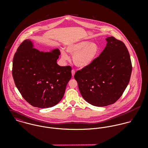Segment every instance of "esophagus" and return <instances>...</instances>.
I'll use <instances>...</instances> for the list:
<instances>
[{
  "mask_svg": "<svg viewBox=\"0 0 148 148\" xmlns=\"http://www.w3.org/2000/svg\"><path fill=\"white\" fill-rule=\"evenodd\" d=\"M71 73H72V77H73L74 75H75V71L74 69H72V70L71 71Z\"/></svg>",
  "mask_w": 148,
  "mask_h": 148,
  "instance_id": "esophagus-1",
  "label": "esophagus"
}]
</instances>
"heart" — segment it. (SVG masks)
I'll return each mask as SVG.
<instances>
[{
	"label": "heart",
	"mask_w": 148,
	"mask_h": 148,
	"mask_svg": "<svg viewBox=\"0 0 148 148\" xmlns=\"http://www.w3.org/2000/svg\"><path fill=\"white\" fill-rule=\"evenodd\" d=\"M66 51L73 55V62L76 66L85 67L90 64L97 58L100 53V48L95 42L80 41L68 45ZM61 53L63 60L66 61L69 59L64 49L62 50Z\"/></svg>",
	"instance_id": "obj_1"
}]
</instances>
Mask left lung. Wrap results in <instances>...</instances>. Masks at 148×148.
<instances>
[{
    "label": "left lung",
    "instance_id": "1",
    "mask_svg": "<svg viewBox=\"0 0 148 148\" xmlns=\"http://www.w3.org/2000/svg\"><path fill=\"white\" fill-rule=\"evenodd\" d=\"M106 45L94 62L74 76L85 100L92 106L114 104L129 84L132 66L124 43L113 36L106 38Z\"/></svg>",
    "mask_w": 148,
    "mask_h": 148
}]
</instances>
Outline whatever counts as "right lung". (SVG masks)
Returning <instances> with one entry per match:
<instances>
[{"label":"right lung","instance_id":"obj_1","mask_svg":"<svg viewBox=\"0 0 148 148\" xmlns=\"http://www.w3.org/2000/svg\"><path fill=\"white\" fill-rule=\"evenodd\" d=\"M60 54L58 48L40 51L29 39L18 47L13 59L12 76L21 96L31 106L51 108L63 97L72 68L57 64Z\"/></svg>","mask_w":148,"mask_h":148}]
</instances>
